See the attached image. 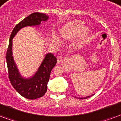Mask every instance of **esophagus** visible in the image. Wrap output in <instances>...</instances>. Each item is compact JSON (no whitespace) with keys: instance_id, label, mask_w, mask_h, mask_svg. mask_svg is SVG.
<instances>
[{"instance_id":"34e87169","label":"esophagus","mask_w":121,"mask_h":121,"mask_svg":"<svg viewBox=\"0 0 121 121\" xmlns=\"http://www.w3.org/2000/svg\"><path fill=\"white\" fill-rule=\"evenodd\" d=\"M57 62H58V63H60V62L63 60V57H62V56L61 55L59 54L57 56Z\"/></svg>"}]
</instances>
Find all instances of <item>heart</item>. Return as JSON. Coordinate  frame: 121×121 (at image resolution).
<instances>
[{
  "mask_svg": "<svg viewBox=\"0 0 121 121\" xmlns=\"http://www.w3.org/2000/svg\"><path fill=\"white\" fill-rule=\"evenodd\" d=\"M84 28V26L81 22H75L69 25V28L68 29V33L67 34L69 36H75L77 35L80 34ZM53 42H57V37L56 36H54L53 38Z\"/></svg>",
  "mask_w": 121,
  "mask_h": 121,
  "instance_id": "b5f03b06",
  "label": "heart"
}]
</instances>
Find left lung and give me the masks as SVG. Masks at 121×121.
Returning a JSON list of instances; mask_svg holds the SVG:
<instances>
[{
    "mask_svg": "<svg viewBox=\"0 0 121 121\" xmlns=\"http://www.w3.org/2000/svg\"><path fill=\"white\" fill-rule=\"evenodd\" d=\"M93 95H91V96ZM90 97V96H88V97H79V99H87V98H89Z\"/></svg>",
    "mask_w": 121,
    "mask_h": 121,
    "instance_id": "obj_1",
    "label": "left lung"
}]
</instances>
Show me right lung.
I'll return each mask as SVG.
<instances>
[{"instance_id":"add662e5","label":"right lung","mask_w":121,"mask_h":121,"mask_svg":"<svg viewBox=\"0 0 121 121\" xmlns=\"http://www.w3.org/2000/svg\"><path fill=\"white\" fill-rule=\"evenodd\" d=\"M48 19L45 13H33L15 26L9 38L6 59L8 66L9 79L11 85L21 95L33 100L41 97L47 91L48 82L50 73L57 63V58L52 53H48L36 73L30 79H24L19 74L12 56V39L21 28L28 26H38L41 21Z\"/></svg>"}]
</instances>
